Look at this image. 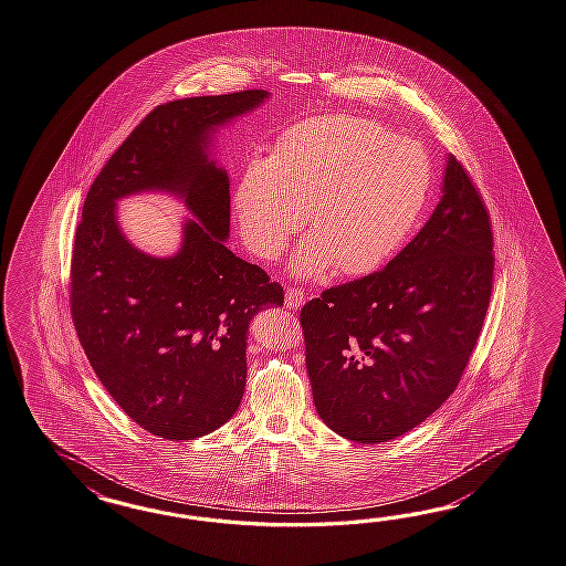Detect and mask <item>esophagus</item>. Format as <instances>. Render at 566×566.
Returning a JSON list of instances; mask_svg holds the SVG:
<instances>
[{
  "mask_svg": "<svg viewBox=\"0 0 566 566\" xmlns=\"http://www.w3.org/2000/svg\"><path fill=\"white\" fill-rule=\"evenodd\" d=\"M284 303H286V308H298V306H303L304 304V292L298 289H286V296H284Z\"/></svg>",
  "mask_w": 566,
  "mask_h": 566,
  "instance_id": "obj_1",
  "label": "esophagus"
}]
</instances>
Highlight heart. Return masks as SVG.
<instances>
[{"instance_id": "obj_1", "label": "heart", "mask_w": 566, "mask_h": 566, "mask_svg": "<svg viewBox=\"0 0 566 566\" xmlns=\"http://www.w3.org/2000/svg\"><path fill=\"white\" fill-rule=\"evenodd\" d=\"M431 184L428 153L370 118L321 116L292 126L268 161L255 159L233 193L249 249L276 262L303 224L311 237L294 274L318 277L337 265L364 276L385 265L413 231Z\"/></svg>"}]
</instances>
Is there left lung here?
Instances as JSON below:
<instances>
[{
    "instance_id": "obj_1",
    "label": "left lung",
    "mask_w": 566,
    "mask_h": 566,
    "mask_svg": "<svg viewBox=\"0 0 566 566\" xmlns=\"http://www.w3.org/2000/svg\"><path fill=\"white\" fill-rule=\"evenodd\" d=\"M440 205L385 270L304 304L306 373L327 428L395 440L454 392L493 289V233L467 169L448 155Z\"/></svg>"
}]
</instances>
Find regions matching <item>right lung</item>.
Here are the masks:
<instances>
[{"mask_svg":"<svg viewBox=\"0 0 566 566\" xmlns=\"http://www.w3.org/2000/svg\"><path fill=\"white\" fill-rule=\"evenodd\" d=\"M265 90L174 99L149 112L102 167L71 258V317L99 382L137 426L193 440L233 417L248 376V329L284 290L224 245L229 176L212 133L263 104ZM176 192L197 217L181 251L153 259L119 231L115 200Z\"/></svg>","mask_w":566,"mask_h":566,"instance_id":"add662e5","label":"right lung"}]
</instances>
